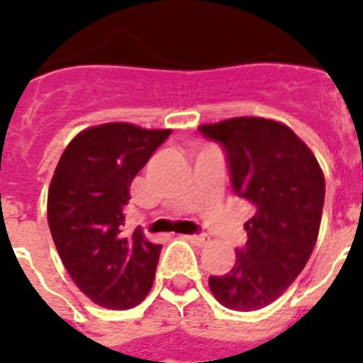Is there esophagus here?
I'll return each instance as SVG.
<instances>
[{
    "instance_id": "1",
    "label": "esophagus",
    "mask_w": 363,
    "mask_h": 363,
    "mask_svg": "<svg viewBox=\"0 0 363 363\" xmlns=\"http://www.w3.org/2000/svg\"><path fill=\"white\" fill-rule=\"evenodd\" d=\"M186 239L194 245H205L207 242V235H201V233H194V235H186Z\"/></svg>"
}]
</instances>
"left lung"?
<instances>
[{
  "label": "left lung",
  "instance_id": "obj_1",
  "mask_svg": "<svg viewBox=\"0 0 363 363\" xmlns=\"http://www.w3.org/2000/svg\"><path fill=\"white\" fill-rule=\"evenodd\" d=\"M226 150L233 192L254 207L247 245L211 292L232 311H258L303 271L320 230L326 182L315 154L281 122L238 116L199 125Z\"/></svg>",
  "mask_w": 363,
  "mask_h": 363
}]
</instances>
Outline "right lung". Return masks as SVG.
<instances>
[{"mask_svg": "<svg viewBox=\"0 0 363 363\" xmlns=\"http://www.w3.org/2000/svg\"><path fill=\"white\" fill-rule=\"evenodd\" d=\"M171 130L111 122L81 131L62 154L48 188V228L79 290L105 309L141 303L162 245L137 228L124 238L130 184Z\"/></svg>", "mask_w": 363, "mask_h": 363, "instance_id": "add662e5", "label": "right lung"}]
</instances>
